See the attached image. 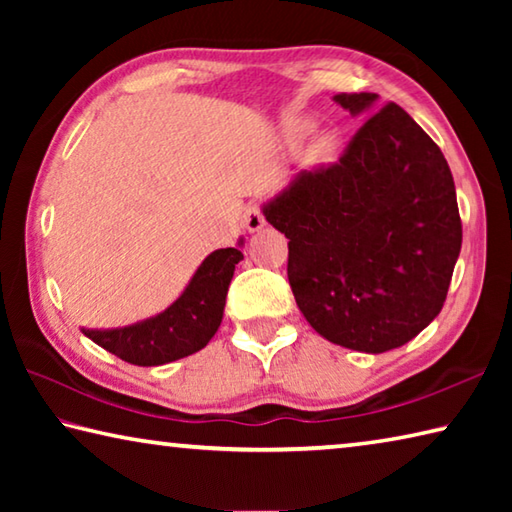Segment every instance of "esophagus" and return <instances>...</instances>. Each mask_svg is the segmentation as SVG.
Masks as SVG:
<instances>
[{
	"instance_id": "esophagus-1",
	"label": "esophagus",
	"mask_w": 512,
	"mask_h": 512,
	"mask_svg": "<svg viewBox=\"0 0 512 512\" xmlns=\"http://www.w3.org/2000/svg\"><path fill=\"white\" fill-rule=\"evenodd\" d=\"M244 223H246V228L250 230V232H259L266 225V216H264V212H262V207L259 205H253V207H248L246 210V216H244Z\"/></svg>"
}]
</instances>
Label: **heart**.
Here are the masks:
<instances>
[{
  "instance_id": "b5f03b06",
  "label": "heart",
  "mask_w": 512,
  "mask_h": 512,
  "mask_svg": "<svg viewBox=\"0 0 512 512\" xmlns=\"http://www.w3.org/2000/svg\"><path fill=\"white\" fill-rule=\"evenodd\" d=\"M311 128H314V124H311L309 119H293L287 124V128H284V135H287V142L291 146H298L305 142V137L311 133ZM336 153V135L334 133H323L318 135L314 144H311V155H314V160L318 162H329L334 158Z\"/></svg>"
}]
</instances>
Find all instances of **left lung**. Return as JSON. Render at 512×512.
<instances>
[{
    "instance_id": "8db88e82",
    "label": "left lung",
    "mask_w": 512,
    "mask_h": 512,
    "mask_svg": "<svg viewBox=\"0 0 512 512\" xmlns=\"http://www.w3.org/2000/svg\"><path fill=\"white\" fill-rule=\"evenodd\" d=\"M336 94L373 115L332 167L300 171L264 205L289 239V284L307 323L343 348L381 354L440 314L461 253L454 178L438 144L397 103Z\"/></svg>"
}]
</instances>
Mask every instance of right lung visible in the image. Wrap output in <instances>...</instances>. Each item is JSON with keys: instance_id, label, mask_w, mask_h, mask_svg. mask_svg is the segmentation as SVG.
Masks as SVG:
<instances>
[{"instance_id": "obj_1", "label": "right lung", "mask_w": 512, "mask_h": 512, "mask_svg": "<svg viewBox=\"0 0 512 512\" xmlns=\"http://www.w3.org/2000/svg\"><path fill=\"white\" fill-rule=\"evenodd\" d=\"M241 246V241H239ZM244 259L239 248H219L203 259L185 291L158 316L115 329H81L103 350L133 366H162L189 357L210 343L221 325L225 296L235 266Z\"/></svg>"}]
</instances>
